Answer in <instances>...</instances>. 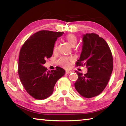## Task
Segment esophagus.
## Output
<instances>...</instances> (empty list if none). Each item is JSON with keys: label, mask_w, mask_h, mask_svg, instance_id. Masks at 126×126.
<instances>
[{"label": "esophagus", "mask_w": 126, "mask_h": 126, "mask_svg": "<svg viewBox=\"0 0 126 126\" xmlns=\"http://www.w3.org/2000/svg\"><path fill=\"white\" fill-rule=\"evenodd\" d=\"M72 71H70V70H66L65 71V73L66 74H69V73H72Z\"/></svg>", "instance_id": "1"}]
</instances>
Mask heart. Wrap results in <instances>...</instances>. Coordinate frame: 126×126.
I'll use <instances>...</instances> for the list:
<instances>
[{
	"label": "heart",
	"mask_w": 126,
	"mask_h": 126,
	"mask_svg": "<svg viewBox=\"0 0 126 126\" xmlns=\"http://www.w3.org/2000/svg\"><path fill=\"white\" fill-rule=\"evenodd\" d=\"M65 39L67 40L68 43L71 47H74L77 43V38L76 35L73 34H68L65 37ZM57 46L58 43L55 42L53 47V51L55 52L57 49ZM72 60L71 58H68V57H62L59 59L58 63L59 64L63 66L64 68H69L70 66V62Z\"/></svg>",
	"instance_id": "obj_1"
}]
</instances>
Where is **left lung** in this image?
Here are the masks:
<instances>
[{"label": "left lung", "instance_id": "8db88e82", "mask_svg": "<svg viewBox=\"0 0 126 126\" xmlns=\"http://www.w3.org/2000/svg\"><path fill=\"white\" fill-rule=\"evenodd\" d=\"M82 50L77 66H86L87 73L76 71L78 74L74 87L85 98L99 95L107 85L113 68L110 48L103 38L95 33L83 35Z\"/></svg>", "mask_w": 126, "mask_h": 126}]
</instances>
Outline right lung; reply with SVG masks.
Returning <instances> with one entry per match:
<instances>
[{"instance_id": "obj_1", "label": "right lung", "mask_w": 126, "mask_h": 126, "mask_svg": "<svg viewBox=\"0 0 126 126\" xmlns=\"http://www.w3.org/2000/svg\"><path fill=\"white\" fill-rule=\"evenodd\" d=\"M63 32L40 31L31 35L22 47L18 74L23 87L32 97L44 99L52 94L57 81L65 74L63 68L47 71L46 59L52 57L57 38Z\"/></svg>"}]
</instances>
